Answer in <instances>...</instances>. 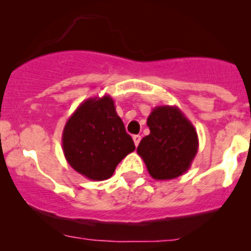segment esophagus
<instances>
[{"mask_svg":"<svg viewBox=\"0 0 251 251\" xmlns=\"http://www.w3.org/2000/svg\"><path fill=\"white\" fill-rule=\"evenodd\" d=\"M140 139H142V137H140V135H133V142H134V145L135 146H138L139 145V143H140Z\"/></svg>","mask_w":251,"mask_h":251,"instance_id":"1","label":"esophagus"}]
</instances>
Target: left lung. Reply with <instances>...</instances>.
I'll return each mask as SVG.
<instances>
[{"label": "left lung", "instance_id": "left-lung-1", "mask_svg": "<svg viewBox=\"0 0 251 251\" xmlns=\"http://www.w3.org/2000/svg\"><path fill=\"white\" fill-rule=\"evenodd\" d=\"M150 134L137 148L150 176L157 180L185 174L198 151L195 126L176 106H157L148 118Z\"/></svg>", "mask_w": 251, "mask_h": 251}]
</instances>
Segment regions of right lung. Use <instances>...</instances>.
Wrapping results in <instances>:
<instances>
[{
	"mask_svg": "<svg viewBox=\"0 0 251 251\" xmlns=\"http://www.w3.org/2000/svg\"><path fill=\"white\" fill-rule=\"evenodd\" d=\"M62 149L70 165L92 180L108 179L135 146L109 96L89 98L66 123Z\"/></svg>",
	"mask_w": 251,
	"mask_h": 251,
	"instance_id": "1",
	"label": "right lung"
}]
</instances>
